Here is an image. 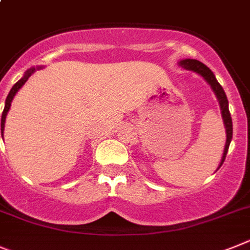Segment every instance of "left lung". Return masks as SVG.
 Segmentation results:
<instances>
[{"instance_id": "8db88e82", "label": "left lung", "mask_w": 250, "mask_h": 250, "mask_svg": "<svg viewBox=\"0 0 250 250\" xmlns=\"http://www.w3.org/2000/svg\"><path fill=\"white\" fill-rule=\"evenodd\" d=\"M179 65L181 66V68L186 69V70L195 71V73L199 74L200 77H203L204 79L206 80V83L211 86L212 92L215 93V97L218 98L219 105H220V110H221V117H223V122H224V125H225V133H227V142H225L224 152H223L221 161L218 167V168H220L223 162L225 161V157H227L230 142H231V138H233V122H231V117H230L229 102H228L227 94H225L223 86L218 83V80H216L214 73H212V71L201 62L195 59H182L179 62Z\"/></svg>"}]
</instances>
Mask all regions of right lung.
Here are the masks:
<instances>
[{
	"label": "right lung",
	"instance_id": "obj_1",
	"mask_svg": "<svg viewBox=\"0 0 250 250\" xmlns=\"http://www.w3.org/2000/svg\"><path fill=\"white\" fill-rule=\"evenodd\" d=\"M44 66H38V68H30L27 69V70L25 71V74H23V77L21 78L19 82H17L16 84H15L12 88H11L10 93H8L7 98H6V102H5V109H3V112H2V117H1V136L2 138H3V131H5V122H6V116H7L8 110H10L11 108V103H12V101H14L15 95H16V93L20 90L21 88H22L23 84L27 82V79H29L30 77H31L32 74L35 73L36 70H40V69H42Z\"/></svg>",
	"mask_w": 250,
	"mask_h": 250
}]
</instances>
